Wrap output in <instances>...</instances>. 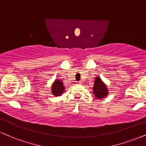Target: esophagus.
<instances>
[{"instance_id":"1","label":"esophagus","mask_w":146,"mask_h":146,"mask_svg":"<svg viewBox=\"0 0 146 146\" xmlns=\"http://www.w3.org/2000/svg\"><path fill=\"white\" fill-rule=\"evenodd\" d=\"M77 84H81V82H77Z\"/></svg>"}]
</instances>
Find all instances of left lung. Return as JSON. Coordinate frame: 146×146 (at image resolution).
Here are the masks:
<instances>
[{"label":"left lung","instance_id":"8db88e82","mask_svg":"<svg viewBox=\"0 0 146 146\" xmlns=\"http://www.w3.org/2000/svg\"><path fill=\"white\" fill-rule=\"evenodd\" d=\"M93 92L95 94L96 98L102 99L104 96L108 95V90L107 88L102 82V81L99 78H96L94 81V86L93 87Z\"/></svg>","mask_w":146,"mask_h":146}]
</instances>
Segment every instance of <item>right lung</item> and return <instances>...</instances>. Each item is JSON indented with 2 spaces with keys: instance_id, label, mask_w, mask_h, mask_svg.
I'll list each match as a JSON object with an SVG mask.
<instances>
[{
  "instance_id": "right-lung-1",
  "label": "right lung",
  "mask_w": 146,
  "mask_h": 146,
  "mask_svg": "<svg viewBox=\"0 0 146 146\" xmlns=\"http://www.w3.org/2000/svg\"><path fill=\"white\" fill-rule=\"evenodd\" d=\"M52 94L54 96H60L64 90V87L63 86L62 82L60 80H56L54 85L52 87Z\"/></svg>"
}]
</instances>
